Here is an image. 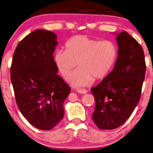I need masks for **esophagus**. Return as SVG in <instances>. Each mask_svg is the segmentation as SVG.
Segmentation results:
<instances>
[{
    "instance_id": "obj_1",
    "label": "esophagus",
    "mask_w": 153,
    "mask_h": 153,
    "mask_svg": "<svg viewBox=\"0 0 153 153\" xmlns=\"http://www.w3.org/2000/svg\"><path fill=\"white\" fill-rule=\"evenodd\" d=\"M76 91L79 93V94H85L88 93V91L85 89H77Z\"/></svg>"
}]
</instances>
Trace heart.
<instances>
[{"label":"heart","instance_id":"1","mask_svg":"<svg viewBox=\"0 0 153 153\" xmlns=\"http://www.w3.org/2000/svg\"><path fill=\"white\" fill-rule=\"evenodd\" d=\"M65 51L57 50L54 63L64 78H68L77 63L80 68L68 81L74 87H84L94 83L95 78L102 79L111 72L118 50L111 40L100 41L85 35H76L65 42Z\"/></svg>","mask_w":153,"mask_h":153}]
</instances>
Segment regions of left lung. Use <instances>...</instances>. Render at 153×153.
<instances>
[{"label": "left lung", "mask_w": 153, "mask_h": 153, "mask_svg": "<svg viewBox=\"0 0 153 153\" xmlns=\"http://www.w3.org/2000/svg\"><path fill=\"white\" fill-rule=\"evenodd\" d=\"M116 34L118 57L111 73L91 88L96 101L92 119L102 130L122 125L139 102L146 72L142 47L127 31Z\"/></svg>", "instance_id": "8db88e82"}]
</instances>
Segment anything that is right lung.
Listing matches in <instances>:
<instances>
[{
	"mask_svg": "<svg viewBox=\"0 0 153 153\" xmlns=\"http://www.w3.org/2000/svg\"><path fill=\"white\" fill-rule=\"evenodd\" d=\"M57 36L37 29L17 45L11 82L22 115L36 128L49 130L64 116L63 104L71 88L58 76L53 53Z\"/></svg>",
	"mask_w": 153,
	"mask_h": 153,
	"instance_id": "right-lung-1",
	"label": "right lung"
}]
</instances>
